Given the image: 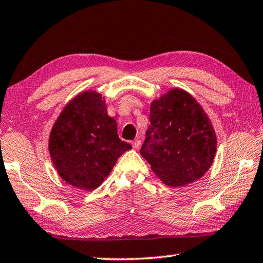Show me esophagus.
<instances>
[{"mask_svg": "<svg viewBox=\"0 0 263 263\" xmlns=\"http://www.w3.org/2000/svg\"><path fill=\"white\" fill-rule=\"evenodd\" d=\"M132 145H133V148H134V149H139L141 146V140H139V139L134 140L132 142Z\"/></svg>", "mask_w": 263, "mask_h": 263, "instance_id": "1", "label": "esophagus"}]
</instances>
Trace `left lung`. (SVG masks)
Segmentation results:
<instances>
[{
  "mask_svg": "<svg viewBox=\"0 0 263 263\" xmlns=\"http://www.w3.org/2000/svg\"><path fill=\"white\" fill-rule=\"evenodd\" d=\"M146 139L140 154L168 187H183L208 172L217 136L208 114L186 90L174 87L150 105Z\"/></svg>",
  "mask_w": 263,
  "mask_h": 263,
  "instance_id": "left-lung-1",
  "label": "left lung"
}]
</instances>
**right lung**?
Returning a JSON list of instances; mask_svg holds the SVG:
<instances>
[{
  "label": "right lung",
  "instance_id": "add662e5",
  "mask_svg": "<svg viewBox=\"0 0 263 263\" xmlns=\"http://www.w3.org/2000/svg\"><path fill=\"white\" fill-rule=\"evenodd\" d=\"M129 149L132 145L119 139L105 97L91 89L64 106L49 133L48 151L58 174L82 191L98 188Z\"/></svg>",
  "mask_w": 263,
  "mask_h": 263
}]
</instances>
